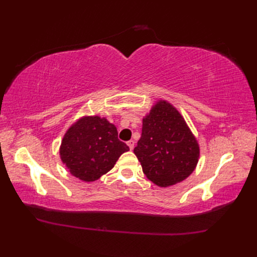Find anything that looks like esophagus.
<instances>
[{
	"instance_id": "esophagus-1",
	"label": "esophagus",
	"mask_w": 257,
	"mask_h": 257,
	"mask_svg": "<svg viewBox=\"0 0 257 257\" xmlns=\"http://www.w3.org/2000/svg\"><path fill=\"white\" fill-rule=\"evenodd\" d=\"M134 145H135V142L134 141H128L127 142V146L130 148V150H133L134 149Z\"/></svg>"
}]
</instances>
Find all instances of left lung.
<instances>
[{
    "label": "left lung",
    "instance_id": "1",
    "mask_svg": "<svg viewBox=\"0 0 257 257\" xmlns=\"http://www.w3.org/2000/svg\"><path fill=\"white\" fill-rule=\"evenodd\" d=\"M134 153L147 178L164 188L183 181L193 173L199 147L181 114L163 100L143 120L142 137Z\"/></svg>",
    "mask_w": 257,
    "mask_h": 257
}]
</instances>
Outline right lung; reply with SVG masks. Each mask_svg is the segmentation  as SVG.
I'll return each mask as SVG.
<instances>
[{
	"mask_svg": "<svg viewBox=\"0 0 257 257\" xmlns=\"http://www.w3.org/2000/svg\"><path fill=\"white\" fill-rule=\"evenodd\" d=\"M128 150L113 124L94 115L82 118L66 132L60 155L73 176L91 182L109 172Z\"/></svg>",
	"mask_w": 257,
	"mask_h": 257,
	"instance_id": "right-lung-1",
	"label": "right lung"
}]
</instances>
